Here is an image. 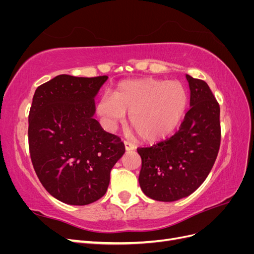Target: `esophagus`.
I'll return each instance as SVG.
<instances>
[{
    "instance_id": "1",
    "label": "esophagus",
    "mask_w": 254,
    "mask_h": 254,
    "mask_svg": "<svg viewBox=\"0 0 254 254\" xmlns=\"http://www.w3.org/2000/svg\"><path fill=\"white\" fill-rule=\"evenodd\" d=\"M124 145H125V149H126V150H133V149L135 148L134 144L130 143V142H128V141H124Z\"/></svg>"
}]
</instances>
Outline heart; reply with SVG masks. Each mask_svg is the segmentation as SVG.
Wrapping results in <instances>:
<instances>
[{
  "label": "heart",
  "instance_id": "b5f03b06",
  "mask_svg": "<svg viewBox=\"0 0 254 254\" xmlns=\"http://www.w3.org/2000/svg\"><path fill=\"white\" fill-rule=\"evenodd\" d=\"M187 102V92L180 82L144 78L123 81L114 94L106 92L96 112L107 126L113 128L128 111L136 133L145 141L157 142L178 126Z\"/></svg>",
  "mask_w": 254,
  "mask_h": 254
}]
</instances>
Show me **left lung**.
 <instances>
[{
  "mask_svg": "<svg viewBox=\"0 0 254 254\" xmlns=\"http://www.w3.org/2000/svg\"><path fill=\"white\" fill-rule=\"evenodd\" d=\"M190 91V110L179 130L150 147H139V182L146 196L175 201L201 186L217 158L221 130L219 104L204 80L186 76Z\"/></svg>",
  "mask_w": 254,
  "mask_h": 254,
  "instance_id": "obj_1",
  "label": "left lung"
}]
</instances>
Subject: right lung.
<instances>
[{
	"label": "right lung",
	"instance_id": "right-lung-1",
	"mask_svg": "<svg viewBox=\"0 0 254 254\" xmlns=\"http://www.w3.org/2000/svg\"><path fill=\"white\" fill-rule=\"evenodd\" d=\"M107 78L58 75L33 97L28 147L34 170L44 189L67 204L102 198L112 167L125 152L121 137L93 119L94 97Z\"/></svg>",
	"mask_w": 254,
	"mask_h": 254
}]
</instances>
